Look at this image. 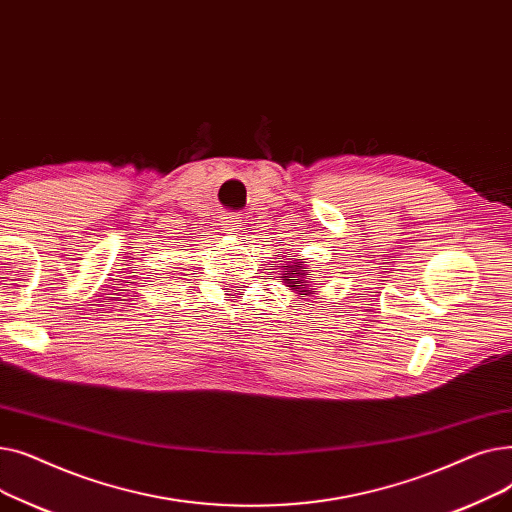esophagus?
Segmentation results:
<instances>
[{
	"label": "esophagus",
	"instance_id": "esophagus-1",
	"mask_svg": "<svg viewBox=\"0 0 512 512\" xmlns=\"http://www.w3.org/2000/svg\"><path fill=\"white\" fill-rule=\"evenodd\" d=\"M242 215L238 213H232V215H226V218L222 220V228L228 232V234H238L242 230Z\"/></svg>",
	"mask_w": 512,
	"mask_h": 512
}]
</instances>
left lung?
I'll return each instance as SVG.
<instances>
[{"label": "left lung", "instance_id": "1", "mask_svg": "<svg viewBox=\"0 0 512 512\" xmlns=\"http://www.w3.org/2000/svg\"><path fill=\"white\" fill-rule=\"evenodd\" d=\"M282 278H284V284L299 292V294H313L315 290L309 288V280H311V270L307 267V261L303 259H294V261H288L282 265Z\"/></svg>", "mask_w": 512, "mask_h": 512}]
</instances>
